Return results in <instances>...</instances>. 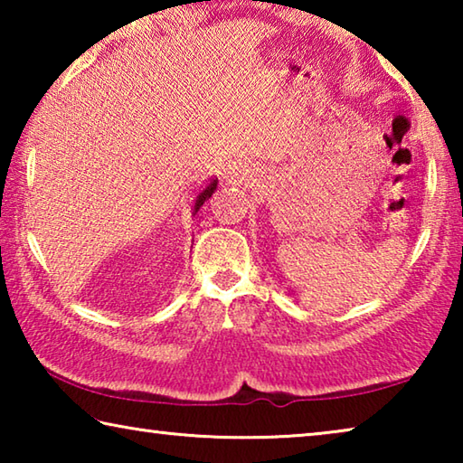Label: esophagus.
Wrapping results in <instances>:
<instances>
[{
	"label": "esophagus",
	"instance_id": "obj_1",
	"mask_svg": "<svg viewBox=\"0 0 463 463\" xmlns=\"http://www.w3.org/2000/svg\"><path fill=\"white\" fill-rule=\"evenodd\" d=\"M224 175H226V179H229V182H241L242 175H245V169H242V165H234L232 169L226 171Z\"/></svg>",
	"mask_w": 463,
	"mask_h": 463
}]
</instances>
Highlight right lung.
Wrapping results in <instances>:
<instances>
[{
  "label": "right lung",
  "mask_w": 463,
  "mask_h": 463,
  "mask_svg": "<svg viewBox=\"0 0 463 463\" xmlns=\"http://www.w3.org/2000/svg\"><path fill=\"white\" fill-rule=\"evenodd\" d=\"M216 187H218V179H213V182H210L206 187H202V190L198 192V195H195V202H194V210H192V213L195 214V213H198V210L202 208V203L203 202H206L208 198H210V195H213L214 192H216Z\"/></svg>",
  "instance_id": "1"
}]
</instances>
